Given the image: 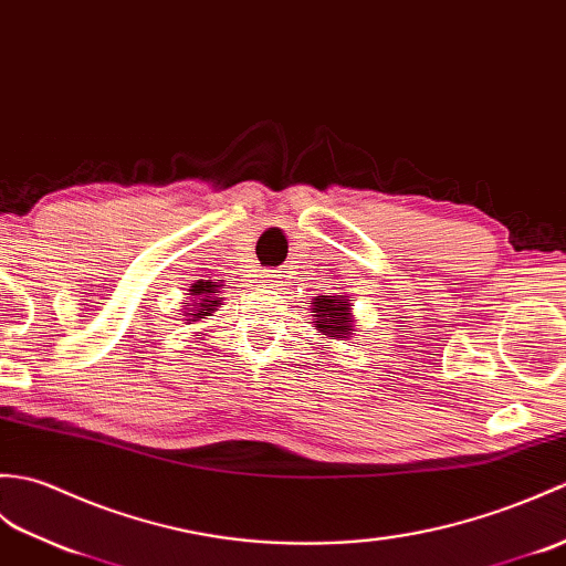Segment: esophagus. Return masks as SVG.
Returning a JSON list of instances; mask_svg holds the SVG:
<instances>
[{
	"mask_svg": "<svg viewBox=\"0 0 566 566\" xmlns=\"http://www.w3.org/2000/svg\"><path fill=\"white\" fill-rule=\"evenodd\" d=\"M261 283L266 285V287H275V285L281 283V281H279V273H275V271H266V273H261Z\"/></svg>",
	"mask_w": 566,
	"mask_h": 566,
	"instance_id": "34e87169",
	"label": "esophagus"
}]
</instances>
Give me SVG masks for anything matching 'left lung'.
<instances>
[{
    "label": "left lung",
    "mask_w": 566,
    "mask_h": 566,
    "mask_svg": "<svg viewBox=\"0 0 566 566\" xmlns=\"http://www.w3.org/2000/svg\"><path fill=\"white\" fill-rule=\"evenodd\" d=\"M310 305L317 332H322L324 336H332L336 342H346V338L356 332V319L346 295H317Z\"/></svg>",
    "instance_id": "obj_1"
}]
</instances>
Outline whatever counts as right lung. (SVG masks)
<instances>
[{
  "instance_id": "obj_1",
  "label": "right lung",
  "mask_w": 566,
  "mask_h": 566,
  "mask_svg": "<svg viewBox=\"0 0 566 566\" xmlns=\"http://www.w3.org/2000/svg\"><path fill=\"white\" fill-rule=\"evenodd\" d=\"M216 293H220V285L216 283H203L198 281L191 285V293L188 295H196L193 297V305L191 303H184L186 305V315L191 317L188 322H198V319H206L210 317V312H216V307L220 305V297H216Z\"/></svg>"
}]
</instances>
